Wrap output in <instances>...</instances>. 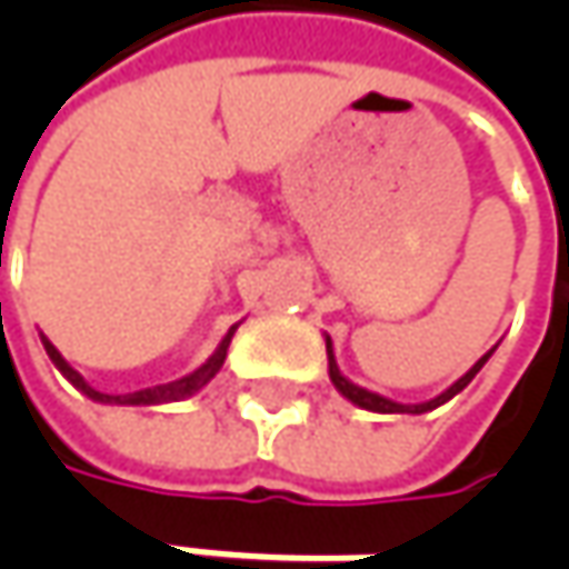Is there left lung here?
<instances>
[{"instance_id":"8db88e82","label":"left lung","mask_w":569,"mask_h":569,"mask_svg":"<svg viewBox=\"0 0 569 569\" xmlns=\"http://www.w3.org/2000/svg\"><path fill=\"white\" fill-rule=\"evenodd\" d=\"M326 355H329V380L332 386L339 389L341 396L348 399L351 405H358L363 411H377V415H425V411H433V408H440V405H447L452 396H459L471 380H475V373L488 363V358L493 355V348L485 355V358H478V361L471 363V370H466L459 380L452 382L449 389H443L437 399H430V402H418V405H402V402H392V399H386L380 392H370V389H363L358 382H351L345 373L339 370V363H336V351H332V339L326 336Z\"/></svg>"}]
</instances>
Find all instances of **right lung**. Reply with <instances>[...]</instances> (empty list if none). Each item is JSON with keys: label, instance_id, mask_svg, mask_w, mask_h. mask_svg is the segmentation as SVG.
Wrapping results in <instances>:
<instances>
[{"label": "right lung", "instance_id": "obj_1", "mask_svg": "<svg viewBox=\"0 0 569 569\" xmlns=\"http://www.w3.org/2000/svg\"><path fill=\"white\" fill-rule=\"evenodd\" d=\"M237 326H240V322H237ZM237 326H230L228 336H224V339H221V345L214 348V355H211V358H208L202 367H196L192 373H187V377H180V380H173V382H164V386H151V389H139V392H126V396H107V392H98L94 386H88V382H84V377L78 373L72 363L66 361V358L56 351L53 341L47 339V336H40V341H43V348H47L50 361L56 363V370H59L66 380L72 382L78 392H84L91 402H100V405H164V402H180V399H187V396H192V392H199L202 386H208V382L214 380V373L224 367L230 339H233Z\"/></svg>", "mask_w": 569, "mask_h": 569}]
</instances>
